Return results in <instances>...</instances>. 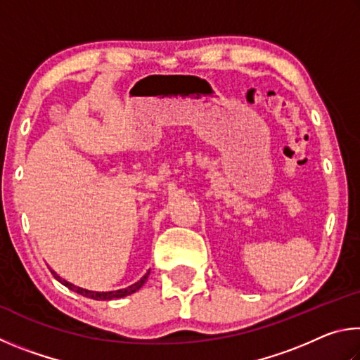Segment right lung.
<instances>
[{"instance_id": "obj_1", "label": "right lung", "mask_w": 360, "mask_h": 360, "mask_svg": "<svg viewBox=\"0 0 360 360\" xmlns=\"http://www.w3.org/2000/svg\"><path fill=\"white\" fill-rule=\"evenodd\" d=\"M51 271H52V270H51ZM52 273H53V278H56L57 281L62 283L63 285H66V288H68V289L75 290V292H77V294H81V295H84V297L94 298V300H112V298H122V297L130 295V294H133V292H136L139 288H143V284H144L146 281H148V276H149V271H148V273H146V275H144L141 279H139L138 283L131 284V285H129V288H125V289L111 290V292H94V290H87V289L77 288V285L71 284V283L65 281V279L60 278L56 271H52Z\"/></svg>"}]
</instances>
